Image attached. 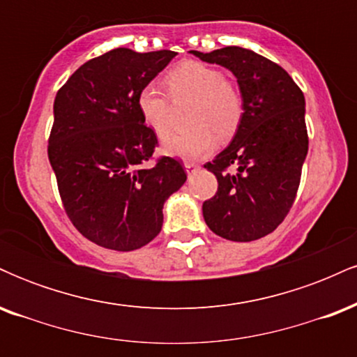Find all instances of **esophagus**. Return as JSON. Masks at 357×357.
Returning a JSON list of instances; mask_svg holds the SVG:
<instances>
[{
    "mask_svg": "<svg viewBox=\"0 0 357 357\" xmlns=\"http://www.w3.org/2000/svg\"><path fill=\"white\" fill-rule=\"evenodd\" d=\"M198 167H199V166L196 165V162H190V161L184 162V169H186L188 174H191L192 171H196V169H198Z\"/></svg>",
    "mask_w": 357,
    "mask_h": 357,
    "instance_id": "1",
    "label": "esophagus"
}]
</instances>
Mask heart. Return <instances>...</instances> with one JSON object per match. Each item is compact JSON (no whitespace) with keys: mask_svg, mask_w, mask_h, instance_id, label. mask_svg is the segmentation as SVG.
<instances>
[{"mask_svg":"<svg viewBox=\"0 0 357 357\" xmlns=\"http://www.w3.org/2000/svg\"><path fill=\"white\" fill-rule=\"evenodd\" d=\"M173 100L195 102L190 116L191 130L162 141V153L184 161L206 158L216 147V134L230 137L243 114V100L235 85L225 80L215 67L184 61L166 75ZM137 110L144 124L158 137L169 132V102L158 85L147 84L137 93Z\"/></svg>","mask_w":357,"mask_h":357,"instance_id":"b5f03b06","label":"heart"}]
</instances>
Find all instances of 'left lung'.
<instances>
[{"mask_svg": "<svg viewBox=\"0 0 357 357\" xmlns=\"http://www.w3.org/2000/svg\"><path fill=\"white\" fill-rule=\"evenodd\" d=\"M191 53L228 68L243 100L231 142L204 166L218 191L203 203V218L221 238L258 240L275 230L296 199L309 149L304 93L280 65L247 48ZM230 165L235 174L226 173Z\"/></svg>", "mask_w": 357, "mask_h": 357, "instance_id": "obj_1", "label": "left lung"}]
</instances>
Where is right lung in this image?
<instances>
[{
    "mask_svg": "<svg viewBox=\"0 0 357 357\" xmlns=\"http://www.w3.org/2000/svg\"><path fill=\"white\" fill-rule=\"evenodd\" d=\"M174 56L116 48L73 72L53 102L48 159L63 208L104 248L130 252L154 240L166 199L186 181L173 158L144 166L158 137L137 110L139 90Z\"/></svg>",
    "mask_w": 357,
    "mask_h": 357,
    "instance_id": "right-lung-1",
    "label": "right lung"
}]
</instances>
